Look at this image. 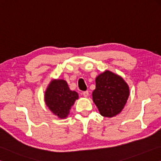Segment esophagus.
<instances>
[{
    "mask_svg": "<svg viewBox=\"0 0 161 161\" xmlns=\"http://www.w3.org/2000/svg\"><path fill=\"white\" fill-rule=\"evenodd\" d=\"M83 95L85 97H87L89 95V92H88V91H84V92H83Z\"/></svg>",
    "mask_w": 161,
    "mask_h": 161,
    "instance_id": "34e87169",
    "label": "esophagus"
}]
</instances>
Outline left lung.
Returning <instances> with one entry per match:
<instances>
[{
    "mask_svg": "<svg viewBox=\"0 0 161 161\" xmlns=\"http://www.w3.org/2000/svg\"><path fill=\"white\" fill-rule=\"evenodd\" d=\"M92 100L103 117H113L125 108L129 95V87L120 75L108 70L95 78Z\"/></svg>",
    "mask_w": 161,
    "mask_h": 161,
    "instance_id": "obj_1",
    "label": "left lung"
}]
</instances>
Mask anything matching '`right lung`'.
<instances>
[{"label":"right lung","mask_w":161,"mask_h":161,"mask_svg":"<svg viewBox=\"0 0 161 161\" xmlns=\"http://www.w3.org/2000/svg\"><path fill=\"white\" fill-rule=\"evenodd\" d=\"M78 94L70 91L67 82L63 79L51 80L44 92V102L49 110L60 119H65L70 109L78 99Z\"/></svg>","instance_id":"1"}]
</instances>
